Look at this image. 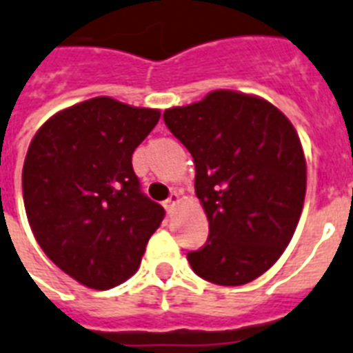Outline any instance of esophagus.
<instances>
[{"mask_svg":"<svg viewBox=\"0 0 353 353\" xmlns=\"http://www.w3.org/2000/svg\"><path fill=\"white\" fill-rule=\"evenodd\" d=\"M179 203H180V193H176V191H173V193H171V196L168 198V200H165V202H164L165 211H168V212H173L174 208H176Z\"/></svg>","mask_w":353,"mask_h":353,"instance_id":"34e87169","label":"esophagus"}]
</instances>
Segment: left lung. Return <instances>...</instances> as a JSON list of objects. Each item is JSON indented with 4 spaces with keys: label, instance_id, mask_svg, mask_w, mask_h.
Wrapping results in <instances>:
<instances>
[{
    "label": "left lung",
    "instance_id": "8db88e82",
    "mask_svg": "<svg viewBox=\"0 0 353 353\" xmlns=\"http://www.w3.org/2000/svg\"><path fill=\"white\" fill-rule=\"evenodd\" d=\"M165 126L194 160V193L209 240L189 252L200 278L245 285L292 240L307 193V160L292 122L269 101L214 90L164 112Z\"/></svg>",
    "mask_w": 353,
    "mask_h": 353
}]
</instances>
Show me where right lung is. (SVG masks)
<instances>
[{"instance_id":"right-lung-1","label":"right lung","mask_w":353,"mask_h":353,"mask_svg":"<svg viewBox=\"0 0 353 353\" xmlns=\"http://www.w3.org/2000/svg\"><path fill=\"white\" fill-rule=\"evenodd\" d=\"M159 119L153 108L93 97L52 115L28 145L23 200L30 229L84 287L108 290L135 274L164 218L131 165Z\"/></svg>"}]
</instances>
